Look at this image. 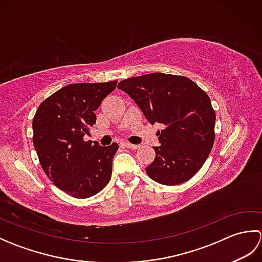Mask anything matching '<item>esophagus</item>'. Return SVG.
Returning <instances> with one entry per match:
<instances>
[{
  "mask_svg": "<svg viewBox=\"0 0 262 262\" xmlns=\"http://www.w3.org/2000/svg\"><path fill=\"white\" fill-rule=\"evenodd\" d=\"M122 145H124L125 147H128V148H132V149H137L138 147V145H134V144H130V143H128V142H124L122 143Z\"/></svg>",
  "mask_w": 262,
  "mask_h": 262,
  "instance_id": "34e87169",
  "label": "esophagus"
}]
</instances>
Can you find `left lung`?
<instances>
[{
	"label": "left lung",
	"mask_w": 262,
	"mask_h": 262,
	"mask_svg": "<svg viewBox=\"0 0 262 262\" xmlns=\"http://www.w3.org/2000/svg\"><path fill=\"white\" fill-rule=\"evenodd\" d=\"M158 132L160 146L146 168L152 180L176 186L188 181L202 168L215 141V111L210 99L186 76L151 73L119 82Z\"/></svg>",
	"instance_id": "8db88e82"
}]
</instances>
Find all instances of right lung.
<instances>
[{
    "mask_svg": "<svg viewBox=\"0 0 262 262\" xmlns=\"http://www.w3.org/2000/svg\"><path fill=\"white\" fill-rule=\"evenodd\" d=\"M117 82L63 86L43 100L32 119V142L43 172L74 198L94 196L110 181L118 144L100 146L83 136L96 124L94 111Z\"/></svg>",
    "mask_w": 262,
    "mask_h": 262,
    "instance_id": "obj_1",
    "label": "right lung"
}]
</instances>
